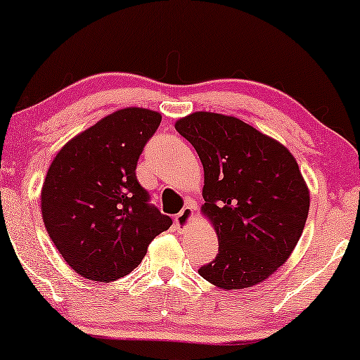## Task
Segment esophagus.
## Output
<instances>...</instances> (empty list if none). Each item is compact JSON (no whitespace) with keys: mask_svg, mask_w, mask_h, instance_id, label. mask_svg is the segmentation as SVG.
Masks as SVG:
<instances>
[{"mask_svg":"<svg viewBox=\"0 0 360 360\" xmlns=\"http://www.w3.org/2000/svg\"><path fill=\"white\" fill-rule=\"evenodd\" d=\"M191 218H193V206L186 205L185 208L181 210L180 213L175 216V226L179 229H185L186 226H188L190 221H191Z\"/></svg>","mask_w":360,"mask_h":360,"instance_id":"34e87169","label":"esophagus"}]
</instances>
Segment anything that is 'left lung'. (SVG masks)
<instances>
[{
  "label": "left lung",
  "mask_w": 360,
  "mask_h": 360,
  "mask_svg": "<svg viewBox=\"0 0 360 360\" xmlns=\"http://www.w3.org/2000/svg\"><path fill=\"white\" fill-rule=\"evenodd\" d=\"M175 129L203 164V213L219 240L218 255L198 274L224 290L264 282L290 257L308 218L309 193L297 160L233 116L193 112Z\"/></svg>",
  "instance_id": "8db88e82"
}]
</instances>
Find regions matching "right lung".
Here are the masks:
<instances>
[{"mask_svg":"<svg viewBox=\"0 0 360 360\" xmlns=\"http://www.w3.org/2000/svg\"><path fill=\"white\" fill-rule=\"evenodd\" d=\"M160 121L150 110H120L67 142L51 164L42 219L63 260L82 277L111 282L131 274L155 236L172 226L136 176Z\"/></svg>","mask_w":360,"mask_h":360,"instance_id":"1","label":"right lung"}]
</instances>
